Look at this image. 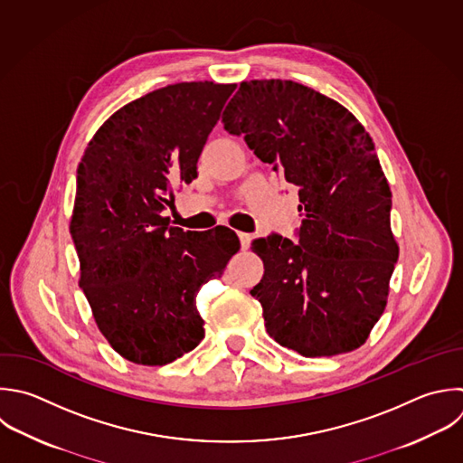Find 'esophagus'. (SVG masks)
<instances>
[{"instance_id":"obj_1","label":"esophagus","mask_w":463,"mask_h":463,"mask_svg":"<svg viewBox=\"0 0 463 463\" xmlns=\"http://www.w3.org/2000/svg\"><path fill=\"white\" fill-rule=\"evenodd\" d=\"M239 241H241L242 250H248V246H250V242H251V235H250V233H244V232H239Z\"/></svg>"}]
</instances>
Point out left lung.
Returning a JSON list of instances; mask_svg holds the SVG:
<instances>
[{
    "label": "left lung",
    "mask_w": 463,
    "mask_h": 463,
    "mask_svg": "<svg viewBox=\"0 0 463 463\" xmlns=\"http://www.w3.org/2000/svg\"><path fill=\"white\" fill-rule=\"evenodd\" d=\"M222 123L298 186L297 244L271 233L251 246L264 260L250 293L266 331L304 356L356 349L385 309L398 259L391 190L369 134L340 103L282 80L242 81Z\"/></svg>",
    "instance_id": "obj_1"
}]
</instances>
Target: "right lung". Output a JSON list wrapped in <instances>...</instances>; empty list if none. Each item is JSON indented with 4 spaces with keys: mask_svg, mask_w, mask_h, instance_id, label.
<instances>
[{
    "mask_svg": "<svg viewBox=\"0 0 463 463\" xmlns=\"http://www.w3.org/2000/svg\"><path fill=\"white\" fill-rule=\"evenodd\" d=\"M235 85L177 83L110 116L78 168L71 235L96 324L127 360L165 365L195 349V297L221 277L239 239L230 228H168L174 183L190 184Z\"/></svg>",
    "mask_w": 463,
    "mask_h": 463,
    "instance_id": "1",
    "label": "right lung"
}]
</instances>
